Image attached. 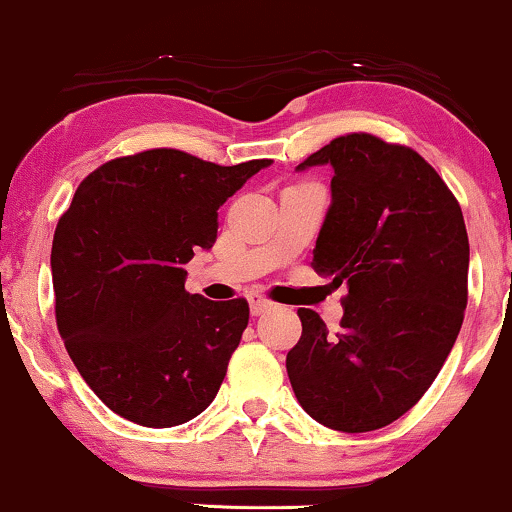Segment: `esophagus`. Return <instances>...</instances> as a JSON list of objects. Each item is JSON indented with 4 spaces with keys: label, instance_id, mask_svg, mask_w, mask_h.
I'll use <instances>...</instances> for the list:
<instances>
[{
    "label": "esophagus",
    "instance_id": "esophagus-1",
    "mask_svg": "<svg viewBox=\"0 0 512 512\" xmlns=\"http://www.w3.org/2000/svg\"><path fill=\"white\" fill-rule=\"evenodd\" d=\"M249 307H251V314H254V317H258V314L272 310V300L258 296V293H251V296H249Z\"/></svg>",
    "mask_w": 512,
    "mask_h": 512
}]
</instances>
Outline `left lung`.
<instances>
[{
  "mask_svg": "<svg viewBox=\"0 0 512 512\" xmlns=\"http://www.w3.org/2000/svg\"><path fill=\"white\" fill-rule=\"evenodd\" d=\"M331 165V207L312 268L347 284L328 333L300 307L286 354L293 394L328 429L366 433L405 415L457 340L468 303V235L457 198L410 146L368 132L333 139L296 170Z\"/></svg>",
  "mask_w": 512,
  "mask_h": 512,
  "instance_id": "left-lung-1",
  "label": "left lung"
}]
</instances>
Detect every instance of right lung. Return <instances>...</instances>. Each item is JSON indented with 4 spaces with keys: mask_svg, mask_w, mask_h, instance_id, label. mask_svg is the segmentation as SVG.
<instances>
[{
    "mask_svg": "<svg viewBox=\"0 0 512 512\" xmlns=\"http://www.w3.org/2000/svg\"><path fill=\"white\" fill-rule=\"evenodd\" d=\"M270 163L223 167L151 149L109 160L76 188L53 237L55 321L116 415L167 429L214 401L249 303L188 293L184 265L214 247L219 207Z\"/></svg>",
    "mask_w": 512,
    "mask_h": 512,
    "instance_id": "1",
    "label": "right lung"
}]
</instances>
